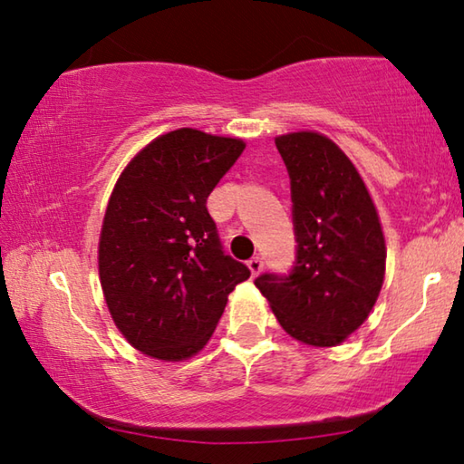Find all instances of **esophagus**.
I'll return each mask as SVG.
<instances>
[{"label":"esophagus","instance_id":"esophagus-1","mask_svg":"<svg viewBox=\"0 0 464 464\" xmlns=\"http://www.w3.org/2000/svg\"><path fill=\"white\" fill-rule=\"evenodd\" d=\"M247 268H249V272H251V276H257V274H260V272L264 270V260H262L260 256L251 257V260L247 262Z\"/></svg>","mask_w":464,"mask_h":464}]
</instances>
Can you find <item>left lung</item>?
I'll list each match as a JSON object with an SVG mask.
<instances>
[{
	"mask_svg": "<svg viewBox=\"0 0 464 464\" xmlns=\"http://www.w3.org/2000/svg\"><path fill=\"white\" fill-rule=\"evenodd\" d=\"M290 176L296 264L256 286L282 329L313 348L343 343L371 315L384 282L387 246L362 176L315 130L274 139Z\"/></svg>",
	"mask_w": 464,
	"mask_h": 464,
	"instance_id": "left-lung-1",
	"label": "left lung"
}]
</instances>
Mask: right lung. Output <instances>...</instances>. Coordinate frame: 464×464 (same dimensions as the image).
Here are the masks:
<instances>
[{
  "mask_svg": "<svg viewBox=\"0 0 464 464\" xmlns=\"http://www.w3.org/2000/svg\"><path fill=\"white\" fill-rule=\"evenodd\" d=\"M241 139L178 129L145 145L110 194L98 272L114 325L163 362L198 354L227 296L249 278L225 256L207 198L243 153Z\"/></svg>",
  "mask_w": 464,
  "mask_h": 464,
  "instance_id": "add662e5",
  "label": "right lung"
}]
</instances>
